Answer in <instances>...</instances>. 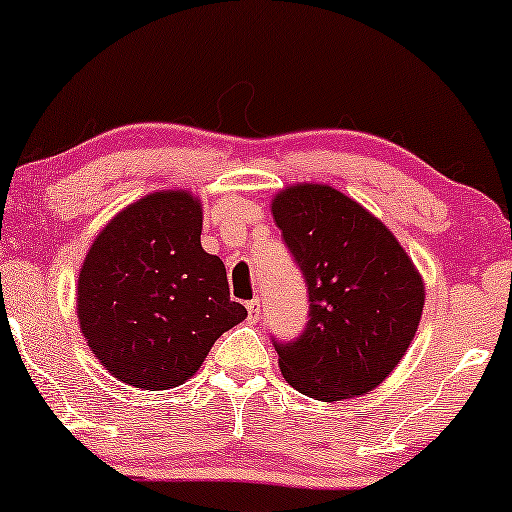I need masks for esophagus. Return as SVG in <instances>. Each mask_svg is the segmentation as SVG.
<instances>
[{"mask_svg":"<svg viewBox=\"0 0 512 512\" xmlns=\"http://www.w3.org/2000/svg\"><path fill=\"white\" fill-rule=\"evenodd\" d=\"M247 312H249V319L256 321L258 317H261V303H258L256 298L249 300V303H247Z\"/></svg>","mask_w":512,"mask_h":512,"instance_id":"esophagus-1","label":"esophagus"}]
</instances>
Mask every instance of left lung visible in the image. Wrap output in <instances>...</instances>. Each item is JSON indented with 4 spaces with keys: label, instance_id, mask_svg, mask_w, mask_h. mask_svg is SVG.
<instances>
[{
    "label": "left lung",
    "instance_id": "1",
    "mask_svg": "<svg viewBox=\"0 0 512 512\" xmlns=\"http://www.w3.org/2000/svg\"><path fill=\"white\" fill-rule=\"evenodd\" d=\"M272 216L310 303L298 338H272L284 380L326 403L373 391L415 338L422 277L391 230L331 186L286 188Z\"/></svg>",
    "mask_w": 512,
    "mask_h": 512
}]
</instances>
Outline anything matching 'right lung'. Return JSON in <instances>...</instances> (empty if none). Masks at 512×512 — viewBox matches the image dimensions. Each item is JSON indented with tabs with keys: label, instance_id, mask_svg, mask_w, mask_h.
I'll return each mask as SVG.
<instances>
[{
	"label": "right lung",
	"instance_id": "obj_1",
	"mask_svg": "<svg viewBox=\"0 0 512 512\" xmlns=\"http://www.w3.org/2000/svg\"><path fill=\"white\" fill-rule=\"evenodd\" d=\"M191 193L146 195L97 235L79 272V321L111 375L137 389L184 384L219 335L247 317L226 265L200 244Z\"/></svg>",
	"mask_w": 512,
	"mask_h": 512
}]
</instances>
